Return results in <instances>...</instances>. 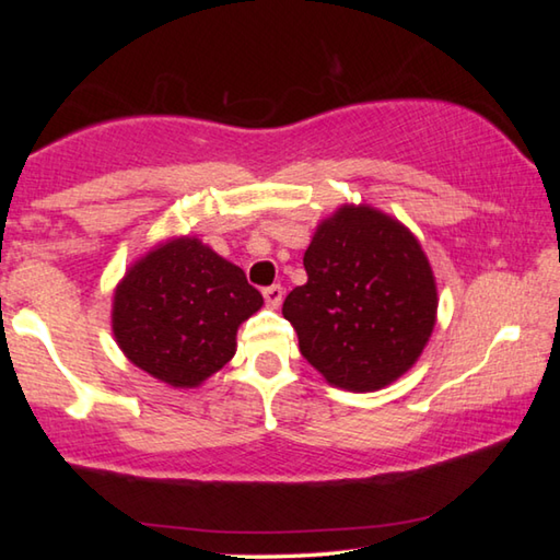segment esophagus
Here are the masks:
<instances>
[{
    "instance_id": "obj_1",
    "label": "esophagus",
    "mask_w": 560,
    "mask_h": 560,
    "mask_svg": "<svg viewBox=\"0 0 560 560\" xmlns=\"http://www.w3.org/2000/svg\"><path fill=\"white\" fill-rule=\"evenodd\" d=\"M261 293H264V301H267L269 308H279V306H281L283 289L279 287V283H271V287H267Z\"/></svg>"
}]
</instances>
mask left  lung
I'll return each mask as SVG.
<instances>
[{"label": "left lung", "instance_id": "obj_1", "mask_svg": "<svg viewBox=\"0 0 560 560\" xmlns=\"http://www.w3.org/2000/svg\"><path fill=\"white\" fill-rule=\"evenodd\" d=\"M308 281L283 301L301 355L330 385L377 390L420 358L438 287L422 246L371 207H340L303 254Z\"/></svg>", "mask_w": 560, "mask_h": 560}]
</instances>
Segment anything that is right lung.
Masks as SVG:
<instances>
[{
	"mask_svg": "<svg viewBox=\"0 0 560 560\" xmlns=\"http://www.w3.org/2000/svg\"><path fill=\"white\" fill-rule=\"evenodd\" d=\"M261 303L240 267L183 236L130 267L113 296V334L140 371L195 387L230 363L236 328Z\"/></svg>",
	"mask_w": 560,
	"mask_h": 560,
	"instance_id": "obj_1",
	"label": "right lung"
}]
</instances>
